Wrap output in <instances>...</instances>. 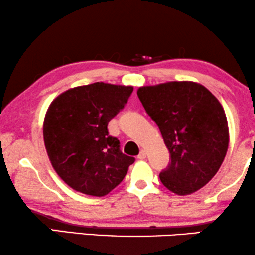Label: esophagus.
Masks as SVG:
<instances>
[{"instance_id": "1", "label": "esophagus", "mask_w": 255, "mask_h": 255, "mask_svg": "<svg viewBox=\"0 0 255 255\" xmlns=\"http://www.w3.org/2000/svg\"><path fill=\"white\" fill-rule=\"evenodd\" d=\"M145 157H146V151H145V150H141V152H139L137 158L138 159H145Z\"/></svg>"}]
</instances>
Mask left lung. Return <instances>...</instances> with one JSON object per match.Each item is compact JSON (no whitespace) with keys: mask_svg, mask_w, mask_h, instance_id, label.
I'll return each instance as SVG.
<instances>
[{"mask_svg":"<svg viewBox=\"0 0 255 255\" xmlns=\"http://www.w3.org/2000/svg\"><path fill=\"white\" fill-rule=\"evenodd\" d=\"M146 113L158 125L171 163L159 173L178 195L192 194L209 182L227 155L229 127L218 99L195 82H166L137 90Z\"/></svg>","mask_w":255,"mask_h":255,"instance_id":"8db88e82","label":"left lung"}]
</instances>
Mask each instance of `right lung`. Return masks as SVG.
Returning <instances> with one entry per match:
<instances>
[{"instance_id": "add662e5", "label": "right lung", "mask_w": 255, "mask_h": 255, "mask_svg": "<svg viewBox=\"0 0 255 255\" xmlns=\"http://www.w3.org/2000/svg\"><path fill=\"white\" fill-rule=\"evenodd\" d=\"M132 89L97 82L69 89L49 105L42 129L46 151L59 177L75 191L105 196L135 162L107 130Z\"/></svg>"}]
</instances>
